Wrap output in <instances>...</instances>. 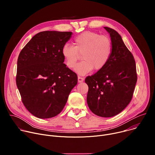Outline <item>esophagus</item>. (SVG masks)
I'll list each match as a JSON object with an SVG mask.
<instances>
[{"mask_svg": "<svg viewBox=\"0 0 155 155\" xmlns=\"http://www.w3.org/2000/svg\"><path fill=\"white\" fill-rule=\"evenodd\" d=\"M84 81V78L81 77H78V82L81 83Z\"/></svg>", "mask_w": 155, "mask_h": 155, "instance_id": "esophagus-1", "label": "esophagus"}]
</instances>
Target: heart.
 <instances>
[{"mask_svg":"<svg viewBox=\"0 0 155 155\" xmlns=\"http://www.w3.org/2000/svg\"><path fill=\"white\" fill-rule=\"evenodd\" d=\"M73 46L65 43L61 50L65 64L69 69L76 65L79 53H83L81 62L77 64L75 71L80 75H84L93 69H102L108 62L112 51L110 38L91 31H86L74 38Z\"/></svg>","mask_w":155,"mask_h":155,"instance_id":"b5f03b06","label":"heart"}]
</instances>
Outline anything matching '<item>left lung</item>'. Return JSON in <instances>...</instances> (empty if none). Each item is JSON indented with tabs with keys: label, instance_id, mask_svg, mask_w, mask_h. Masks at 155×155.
<instances>
[{
	"label": "left lung",
	"instance_id": "8db88e82",
	"mask_svg": "<svg viewBox=\"0 0 155 155\" xmlns=\"http://www.w3.org/2000/svg\"><path fill=\"white\" fill-rule=\"evenodd\" d=\"M112 45L111 56L105 67L85 79L89 90L87 104L101 117H112L130 102L137 80L134 58L114 29L104 27Z\"/></svg>",
	"mask_w": 155,
	"mask_h": 155
}]
</instances>
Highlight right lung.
<instances>
[{
    "label": "right lung",
    "mask_w": 155,
    "mask_h": 155,
    "mask_svg": "<svg viewBox=\"0 0 155 155\" xmlns=\"http://www.w3.org/2000/svg\"><path fill=\"white\" fill-rule=\"evenodd\" d=\"M71 32L43 31L34 35L20 52L16 85L28 111L41 119L61 112L77 84V75L64 64L61 50Z\"/></svg>",
    "instance_id": "1"
}]
</instances>
